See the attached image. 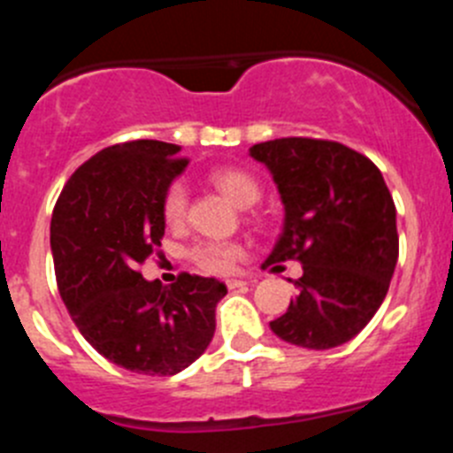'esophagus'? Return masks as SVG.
<instances>
[{
	"label": "esophagus",
	"instance_id": "34e87169",
	"mask_svg": "<svg viewBox=\"0 0 453 453\" xmlns=\"http://www.w3.org/2000/svg\"><path fill=\"white\" fill-rule=\"evenodd\" d=\"M226 288H229V290H235V288H240V286H247V279H226Z\"/></svg>",
	"mask_w": 453,
	"mask_h": 453
}]
</instances>
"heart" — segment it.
Listing matches in <instances>:
<instances>
[{"label":"heart","instance_id":"heart-1","mask_svg":"<svg viewBox=\"0 0 453 453\" xmlns=\"http://www.w3.org/2000/svg\"><path fill=\"white\" fill-rule=\"evenodd\" d=\"M208 181L240 208L251 206L261 199V183L251 172L242 170V167H218L208 174ZM188 203L190 199H188L186 186L172 183L161 199V213L167 226L177 229L186 224ZM188 256L206 274L226 276L245 258L247 250L240 240H199L190 247Z\"/></svg>","mask_w":453,"mask_h":453}]
</instances>
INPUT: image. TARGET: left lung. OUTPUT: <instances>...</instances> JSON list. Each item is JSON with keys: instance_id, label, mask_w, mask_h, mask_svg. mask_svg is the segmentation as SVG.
<instances>
[{"instance_id": "8db88e82", "label": "left lung", "mask_w": 453, "mask_h": 453, "mask_svg": "<svg viewBox=\"0 0 453 453\" xmlns=\"http://www.w3.org/2000/svg\"><path fill=\"white\" fill-rule=\"evenodd\" d=\"M250 151L270 167L286 206L265 267L299 261L303 270L272 331L308 349L342 345L374 318L397 265V211L381 170L335 140L279 138Z\"/></svg>"}]
</instances>
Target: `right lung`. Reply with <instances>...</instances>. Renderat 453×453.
<instances>
[{
	"mask_svg": "<svg viewBox=\"0 0 453 453\" xmlns=\"http://www.w3.org/2000/svg\"><path fill=\"white\" fill-rule=\"evenodd\" d=\"M188 158L161 140L106 147L74 170L51 213L58 292L104 358L138 374L172 376L215 334L224 283L181 272L167 290L140 265L161 247V199Z\"/></svg>",
	"mask_w": 453,
	"mask_h": 453,
	"instance_id": "add662e5",
	"label": "right lung"
}]
</instances>
